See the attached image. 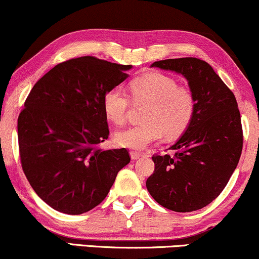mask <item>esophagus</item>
I'll return each mask as SVG.
<instances>
[{
  "mask_svg": "<svg viewBox=\"0 0 259 259\" xmlns=\"http://www.w3.org/2000/svg\"><path fill=\"white\" fill-rule=\"evenodd\" d=\"M142 156H144V154H142V153L134 152V151H133V152H130V157H132V159H134V160H135V159H139L140 157H142Z\"/></svg>",
  "mask_w": 259,
  "mask_h": 259,
  "instance_id": "esophagus-1",
  "label": "esophagus"
}]
</instances>
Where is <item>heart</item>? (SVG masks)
<instances>
[{"instance_id": "heart-1", "label": "heart", "mask_w": 259, "mask_h": 259, "mask_svg": "<svg viewBox=\"0 0 259 259\" xmlns=\"http://www.w3.org/2000/svg\"><path fill=\"white\" fill-rule=\"evenodd\" d=\"M130 92L135 102L147 103L142 121L114 134L119 147L144 150L158 141L163 135L174 139L181 135L194 118L196 101L191 91L178 88L170 76L160 73H147L130 82ZM129 96L124 89L113 88L103 97V111L112 123L120 125L126 119Z\"/></svg>"}]
</instances>
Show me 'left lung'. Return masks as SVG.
I'll use <instances>...</instances> for the list:
<instances>
[{"label":"left lung","mask_w":259,"mask_h":259,"mask_svg":"<svg viewBox=\"0 0 259 259\" xmlns=\"http://www.w3.org/2000/svg\"><path fill=\"white\" fill-rule=\"evenodd\" d=\"M151 67L183 75L196 109L185 133L170 147L177 151L174 157H152L154 171L146 187L167 209H201L224 190L241 156L242 126L236 99L213 68L198 58L164 59Z\"/></svg>","instance_id":"1"}]
</instances>
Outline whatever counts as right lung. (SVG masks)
<instances>
[{"label":"right lung","mask_w":259,"mask_h":259,"mask_svg":"<svg viewBox=\"0 0 259 259\" xmlns=\"http://www.w3.org/2000/svg\"><path fill=\"white\" fill-rule=\"evenodd\" d=\"M132 68L85 56L57 64L31 89L18 118L20 160L34 191L53 209L89 212L130 162L125 148L99 145L109 135L103 97Z\"/></svg>","instance_id":"right-lung-1"}]
</instances>
